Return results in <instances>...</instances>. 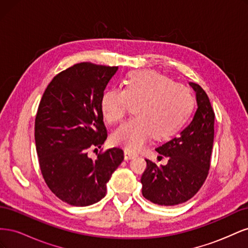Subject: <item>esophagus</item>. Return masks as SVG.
<instances>
[{
	"mask_svg": "<svg viewBox=\"0 0 248 248\" xmlns=\"http://www.w3.org/2000/svg\"><path fill=\"white\" fill-rule=\"evenodd\" d=\"M136 156H137L136 153H133V152L129 151V150H124V158H125L126 160L132 159V158H134V157H136Z\"/></svg>",
	"mask_w": 248,
	"mask_h": 248,
	"instance_id": "34e87169",
	"label": "esophagus"
}]
</instances>
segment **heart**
Listing matches in <instances>:
<instances>
[{"instance_id": "1", "label": "heart", "mask_w": 248, "mask_h": 248, "mask_svg": "<svg viewBox=\"0 0 248 248\" xmlns=\"http://www.w3.org/2000/svg\"><path fill=\"white\" fill-rule=\"evenodd\" d=\"M130 103L136 117L111 134L112 144L129 151H139L153 137L166 139L179 131L193 108V97L186 87L154 71L128 74L122 90L108 89L102 94L100 106L108 122L122 121Z\"/></svg>"}]
</instances>
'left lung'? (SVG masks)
Here are the masks:
<instances>
[{
    "mask_svg": "<svg viewBox=\"0 0 248 248\" xmlns=\"http://www.w3.org/2000/svg\"><path fill=\"white\" fill-rule=\"evenodd\" d=\"M198 108L191 122L178 137L155 150L169 158L166 166L146 159L141 193L160 206H175L190 200L204 184L210 169L214 140V110L209 97L196 82H189Z\"/></svg>",
    "mask_w": 248,
    "mask_h": 248,
    "instance_id": "left-lung-1",
    "label": "left lung"
}]
</instances>
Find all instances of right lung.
Here are the masks:
<instances>
[{
  "instance_id": "right-lung-1",
  "label": "right lung",
  "mask_w": 248,
  "mask_h": 248,
  "mask_svg": "<svg viewBox=\"0 0 248 248\" xmlns=\"http://www.w3.org/2000/svg\"><path fill=\"white\" fill-rule=\"evenodd\" d=\"M117 70L89 62L73 65L52 78L39 103L35 142L42 176L52 193L71 206H90L106 197L107 183L124 159L120 148L96 159L88 156L108 138L100 101Z\"/></svg>"
}]
</instances>
